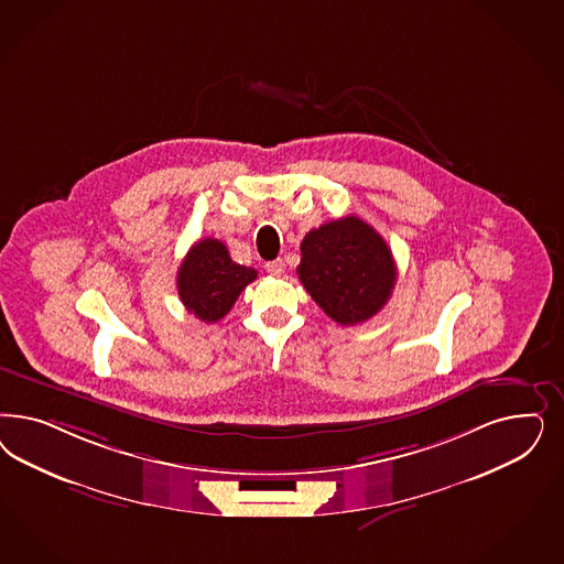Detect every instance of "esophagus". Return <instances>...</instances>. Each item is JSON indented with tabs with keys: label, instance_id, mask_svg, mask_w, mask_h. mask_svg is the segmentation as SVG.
Here are the masks:
<instances>
[{
	"label": "esophagus",
	"instance_id": "esophagus-1",
	"mask_svg": "<svg viewBox=\"0 0 564 564\" xmlns=\"http://www.w3.org/2000/svg\"><path fill=\"white\" fill-rule=\"evenodd\" d=\"M265 270L278 278V275H282V273H284V261H282V259H273V261H268V263H265Z\"/></svg>",
	"mask_w": 564,
	"mask_h": 564
}]
</instances>
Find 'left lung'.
<instances>
[{
	"instance_id": "obj_1",
	"label": "left lung",
	"mask_w": 564,
	"mask_h": 564,
	"mask_svg": "<svg viewBox=\"0 0 564 564\" xmlns=\"http://www.w3.org/2000/svg\"><path fill=\"white\" fill-rule=\"evenodd\" d=\"M296 268L311 299L340 326L371 319L397 284L390 247L357 216L327 221L301 242Z\"/></svg>"
}]
</instances>
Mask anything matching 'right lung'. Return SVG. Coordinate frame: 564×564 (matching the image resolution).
I'll use <instances>...</instances> for the list:
<instances>
[{
  "label": "right lung",
  "instance_id": "right-lung-1",
  "mask_svg": "<svg viewBox=\"0 0 564 564\" xmlns=\"http://www.w3.org/2000/svg\"><path fill=\"white\" fill-rule=\"evenodd\" d=\"M254 278L253 268L235 263L218 238H203L184 257L176 286L186 311L205 324H214L232 310L238 294Z\"/></svg>",
  "mask_w": 564,
  "mask_h": 564
}]
</instances>
